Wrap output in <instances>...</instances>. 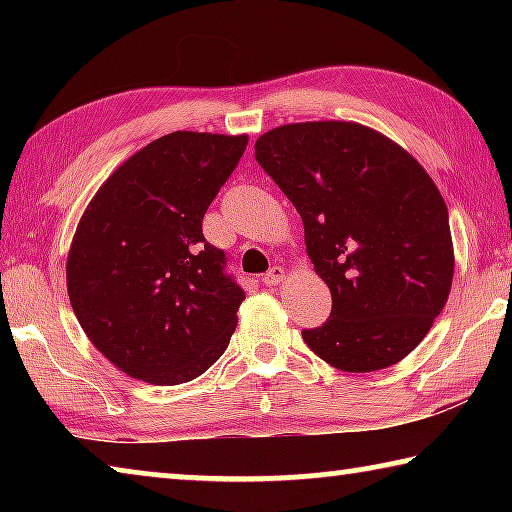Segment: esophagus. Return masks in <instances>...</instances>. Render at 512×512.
<instances>
[{
  "label": "esophagus",
  "instance_id": "34e87169",
  "mask_svg": "<svg viewBox=\"0 0 512 512\" xmlns=\"http://www.w3.org/2000/svg\"><path fill=\"white\" fill-rule=\"evenodd\" d=\"M282 280H284V268L282 266L268 268V271L262 277V282L266 284V287H277V284H280Z\"/></svg>",
  "mask_w": 512,
  "mask_h": 512
}]
</instances>
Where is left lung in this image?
<instances>
[{
    "mask_svg": "<svg viewBox=\"0 0 512 512\" xmlns=\"http://www.w3.org/2000/svg\"><path fill=\"white\" fill-rule=\"evenodd\" d=\"M259 162L305 225L307 255L332 314L302 339L345 372L393 366L443 311L454 277L447 205L422 164L354 121L264 133Z\"/></svg>",
    "mask_w": 512,
    "mask_h": 512,
    "instance_id": "left-lung-1",
    "label": "left lung"
}]
</instances>
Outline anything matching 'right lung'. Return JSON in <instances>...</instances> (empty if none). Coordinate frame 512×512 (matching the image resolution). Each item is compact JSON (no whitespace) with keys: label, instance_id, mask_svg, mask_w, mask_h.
<instances>
[{"label":"right lung","instance_id":"1","mask_svg":"<svg viewBox=\"0 0 512 512\" xmlns=\"http://www.w3.org/2000/svg\"><path fill=\"white\" fill-rule=\"evenodd\" d=\"M246 135L176 131L131 155L83 212L67 293L94 348L133 379L192 381L228 348L244 289L203 216Z\"/></svg>","mask_w":512,"mask_h":512}]
</instances>
